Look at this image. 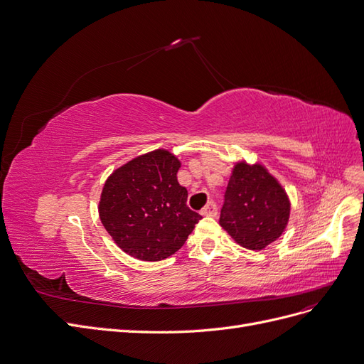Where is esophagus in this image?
<instances>
[{"label": "esophagus", "mask_w": 364, "mask_h": 364, "mask_svg": "<svg viewBox=\"0 0 364 364\" xmlns=\"http://www.w3.org/2000/svg\"><path fill=\"white\" fill-rule=\"evenodd\" d=\"M204 214V216H210V218H216L218 216V207L214 203H208L205 205V208H203V211H200Z\"/></svg>", "instance_id": "1"}]
</instances>
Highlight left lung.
I'll list each match as a JSON object with an SVG mask.
<instances>
[{
    "mask_svg": "<svg viewBox=\"0 0 364 364\" xmlns=\"http://www.w3.org/2000/svg\"><path fill=\"white\" fill-rule=\"evenodd\" d=\"M289 211L285 189L262 165L235 164L219 220L235 243L250 250L265 249L284 234Z\"/></svg>",
    "mask_w": 364,
    "mask_h": 364,
    "instance_id": "1",
    "label": "left lung"
}]
</instances>
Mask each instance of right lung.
Here are the masks:
<instances>
[{"mask_svg": "<svg viewBox=\"0 0 364 364\" xmlns=\"http://www.w3.org/2000/svg\"><path fill=\"white\" fill-rule=\"evenodd\" d=\"M181 164L168 150L138 156L107 177L99 216L117 246L141 261H160L186 243L203 219L187 207Z\"/></svg>", "mask_w": 364, "mask_h": 364, "instance_id": "right-lung-1", "label": "right lung"}]
</instances>
